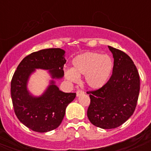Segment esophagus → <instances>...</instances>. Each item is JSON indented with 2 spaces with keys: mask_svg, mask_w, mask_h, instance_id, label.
<instances>
[{
  "mask_svg": "<svg viewBox=\"0 0 151 151\" xmlns=\"http://www.w3.org/2000/svg\"><path fill=\"white\" fill-rule=\"evenodd\" d=\"M82 94H84V91H83L82 89H78L77 91H76V95H77V97L78 96H80Z\"/></svg>",
  "mask_w": 151,
  "mask_h": 151,
  "instance_id": "esophagus-1",
  "label": "esophagus"
}]
</instances>
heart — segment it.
Here are the masks:
<instances>
[{
  "label": "heart",
  "instance_id": "heart-1",
  "mask_svg": "<svg viewBox=\"0 0 151 151\" xmlns=\"http://www.w3.org/2000/svg\"><path fill=\"white\" fill-rule=\"evenodd\" d=\"M73 69L65 72L67 79L72 82L78 81L79 76H85L87 84L97 89L106 84L113 69V61L110 56L88 52L73 60Z\"/></svg>",
  "mask_w": 151,
  "mask_h": 151
}]
</instances>
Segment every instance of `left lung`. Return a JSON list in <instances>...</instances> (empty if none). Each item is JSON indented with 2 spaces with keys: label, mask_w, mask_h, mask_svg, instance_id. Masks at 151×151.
Here are the masks:
<instances>
[{
  "label": "left lung",
  "mask_w": 151,
  "mask_h": 151,
  "mask_svg": "<svg viewBox=\"0 0 151 151\" xmlns=\"http://www.w3.org/2000/svg\"><path fill=\"white\" fill-rule=\"evenodd\" d=\"M114 58L112 75L106 84L88 91L90 105L87 116L93 125L102 129L120 127L132 116L139 93V76L132 59L125 52L108 46Z\"/></svg>",
  "instance_id": "left-lung-1"
}]
</instances>
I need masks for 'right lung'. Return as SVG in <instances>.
Wrapping results in <instances>:
<instances>
[{"label":"right lung","mask_w":151,"mask_h":151,"mask_svg":"<svg viewBox=\"0 0 151 151\" xmlns=\"http://www.w3.org/2000/svg\"><path fill=\"white\" fill-rule=\"evenodd\" d=\"M65 51L59 48L42 49L24 57L14 73L11 82V97L17 119L27 128L38 132L52 131L60 125L65 109L76 97V93L60 91L54 81L40 97H33L27 90L29 75L35 68L50 70L53 78L64 75Z\"/></svg>","instance_id":"obj_1"}]
</instances>
